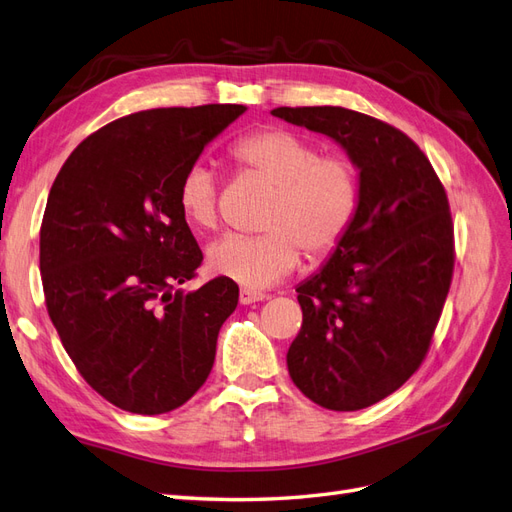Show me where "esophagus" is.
<instances>
[{"mask_svg": "<svg viewBox=\"0 0 512 512\" xmlns=\"http://www.w3.org/2000/svg\"><path fill=\"white\" fill-rule=\"evenodd\" d=\"M262 299H265V295H262V293H256V290H247V288H241V293H239V301H241V306H250V303L262 301Z\"/></svg>", "mask_w": 512, "mask_h": 512, "instance_id": "esophagus-1", "label": "esophagus"}]
</instances>
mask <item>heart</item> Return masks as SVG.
Masks as SVG:
<instances>
[{"label":"heart","instance_id":"obj_1","mask_svg":"<svg viewBox=\"0 0 512 512\" xmlns=\"http://www.w3.org/2000/svg\"><path fill=\"white\" fill-rule=\"evenodd\" d=\"M232 157L273 187L265 213L267 234H226L209 247L211 273L247 290L269 288L293 273L301 250L325 258L351 228L359 204V174L347 155H323L319 144L286 129L241 137ZM178 206L189 224H217V187L209 168L196 163L178 183Z\"/></svg>","mask_w":512,"mask_h":512}]
</instances>
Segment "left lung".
<instances>
[{
    "label": "left lung",
    "mask_w": 512,
    "mask_h": 512,
    "mask_svg": "<svg viewBox=\"0 0 512 512\" xmlns=\"http://www.w3.org/2000/svg\"><path fill=\"white\" fill-rule=\"evenodd\" d=\"M271 114L327 135L359 174L351 228L297 286L303 325L286 364L312 403L364 409L398 390L431 344L454 267L446 191L422 150L377 118L329 105Z\"/></svg>",
    "instance_id": "obj_1"
}]
</instances>
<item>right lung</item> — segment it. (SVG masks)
Returning a JSON list of instances; mask_svg holds the SVG:
<instances>
[{
	"instance_id": "add662e5",
	"label": "right lung",
	"mask_w": 512,
	"mask_h": 512,
	"mask_svg": "<svg viewBox=\"0 0 512 512\" xmlns=\"http://www.w3.org/2000/svg\"><path fill=\"white\" fill-rule=\"evenodd\" d=\"M245 105L148 109L81 142L49 191L40 273L66 353L109 403L140 416L185 405L209 377L239 286L196 275L202 252L178 183Z\"/></svg>"
}]
</instances>
